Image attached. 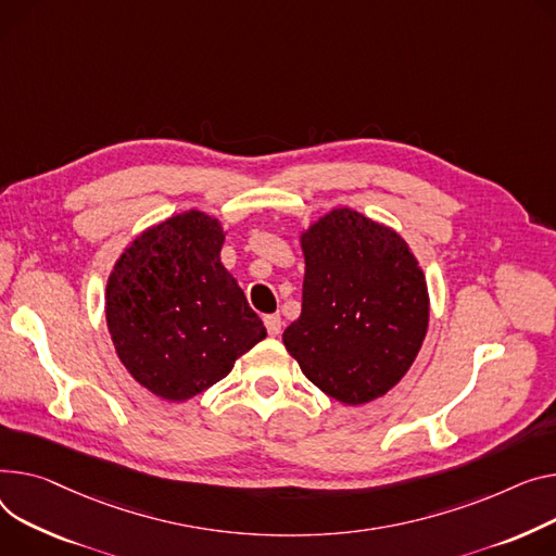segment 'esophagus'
<instances>
[{
	"mask_svg": "<svg viewBox=\"0 0 556 556\" xmlns=\"http://www.w3.org/2000/svg\"><path fill=\"white\" fill-rule=\"evenodd\" d=\"M264 324H266V328H268V336H273V338H277L279 332H281V317L279 315H266L264 317Z\"/></svg>",
	"mask_w": 556,
	"mask_h": 556,
	"instance_id": "esophagus-1",
	"label": "esophagus"
}]
</instances>
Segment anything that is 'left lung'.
Here are the masks:
<instances>
[{
  "mask_svg": "<svg viewBox=\"0 0 556 556\" xmlns=\"http://www.w3.org/2000/svg\"><path fill=\"white\" fill-rule=\"evenodd\" d=\"M302 315L283 346L338 402L382 397L409 371L429 326L425 273L406 241L351 207L302 232Z\"/></svg>",
  "mask_w": 556,
  "mask_h": 556,
  "instance_id": "left-lung-1",
  "label": "left lung"
}]
</instances>
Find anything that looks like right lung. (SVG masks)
I'll return each mask as SVG.
<instances>
[{"label":"right lung","instance_id":"obj_1","mask_svg":"<svg viewBox=\"0 0 556 556\" xmlns=\"http://www.w3.org/2000/svg\"><path fill=\"white\" fill-rule=\"evenodd\" d=\"M218 218L190 210L147 228L106 281L111 342L131 378L182 402L224 380L266 338L237 279L220 264Z\"/></svg>","mask_w":556,"mask_h":556}]
</instances>
